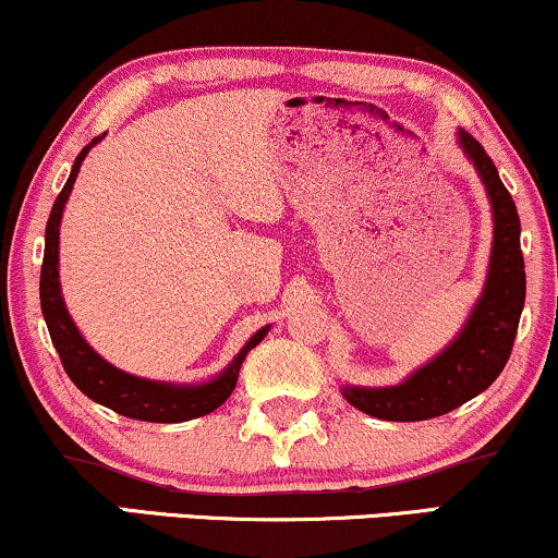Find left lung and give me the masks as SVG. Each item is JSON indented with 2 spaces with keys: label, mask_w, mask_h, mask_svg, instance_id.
I'll return each instance as SVG.
<instances>
[{
  "label": "left lung",
  "mask_w": 558,
  "mask_h": 558,
  "mask_svg": "<svg viewBox=\"0 0 558 558\" xmlns=\"http://www.w3.org/2000/svg\"><path fill=\"white\" fill-rule=\"evenodd\" d=\"M458 141L482 174L492 201V214H495V244H492L484 293L450 348L442 350L425 368L412 373V378H407L404 384L389 386V389L348 386L342 391L352 407L371 417L389 422L440 417L489 389L510 361L520 314L525 306L520 216L484 146L466 131L458 133Z\"/></svg>",
  "instance_id": "1"
}]
</instances>
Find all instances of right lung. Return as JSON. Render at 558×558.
<instances>
[{
  "mask_svg": "<svg viewBox=\"0 0 558 558\" xmlns=\"http://www.w3.org/2000/svg\"><path fill=\"white\" fill-rule=\"evenodd\" d=\"M100 138L102 136L92 138L80 151V157H76L72 167V174H69L66 185H63L59 197H56L51 216H48L44 267H40V308H44L53 348L59 352L63 371H66V376L74 380L76 389H80L84 397L97 401V404L123 414V417L141 422H187L203 417V414H210L231 397L246 352L257 348V344L265 340L267 327L259 329L257 335L244 344L242 352L234 357V363H231L216 380H208V384L201 386H172L112 368L108 361H102V357L84 342V337L80 335V329H76L72 316H69L66 306H63L59 286V223L63 206H66L69 201V193H72L74 187L76 174H80L82 161Z\"/></svg>",
  "mask_w": 558,
  "mask_h": 558,
  "instance_id": "1",
  "label": "right lung"
}]
</instances>
